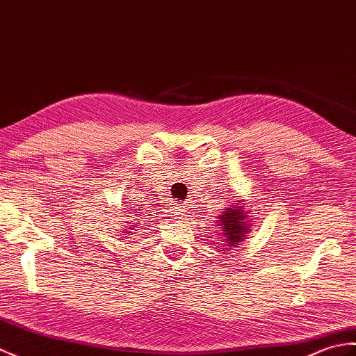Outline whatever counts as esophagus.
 Instances as JSON below:
<instances>
[{
  "instance_id": "obj_1",
  "label": "esophagus",
  "mask_w": 356,
  "mask_h": 356,
  "mask_svg": "<svg viewBox=\"0 0 356 356\" xmlns=\"http://www.w3.org/2000/svg\"><path fill=\"white\" fill-rule=\"evenodd\" d=\"M168 213H170V217H172V218L181 220V218L185 217V209H181L180 204H175V206H171V208L168 209Z\"/></svg>"
}]
</instances>
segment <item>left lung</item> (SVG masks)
Returning a JSON list of instances; mask_svg holds the SVG:
<instances>
[{
	"instance_id": "left-lung-1",
	"label": "left lung",
	"mask_w": 356,
	"mask_h": 356,
	"mask_svg": "<svg viewBox=\"0 0 356 356\" xmlns=\"http://www.w3.org/2000/svg\"><path fill=\"white\" fill-rule=\"evenodd\" d=\"M247 213H245V206L244 203L239 202L227 206V208L222 211V216L220 217V229L221 235L225 238L226 245L235 247L245 239L247 234H249L250 225L247 222ZM227 247V249H229Z\"/></svg>"
}]
</instances>
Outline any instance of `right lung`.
I'll use <instances>...</instances> for the list:
<instances>
[{"mask_svg":"<svg viewBox=\"0 0 356 356\" xmlns=\"http://www.w3.org/2000/svg\"><path fill=\"white\" fill-rule=\"evenodd\" d=\"M131 230H134V229H131V227H130V230H129V232H127L129 235H131Z\"/></svg>","mask_w":356,"mask_h":356,"instance_id":"right-lung-1","label":"right lung"}]
</instances>
